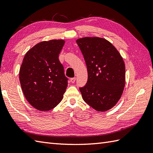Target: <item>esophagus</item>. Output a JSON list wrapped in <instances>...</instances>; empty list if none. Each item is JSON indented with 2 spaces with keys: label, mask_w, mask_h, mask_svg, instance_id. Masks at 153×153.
<instances>
[{
  "label": "esophagus",
  "mask_w": 153,
  "mask_h": 153,
  "mask_svg": "<svg viewBox=\"0 0 153 153\" xmlns=\"http://www.w3.org/2000/svg\"><path fill=\"white\" fill-rule=\"evenodd\" d=\"M75 82H76V77H73V78L70 79V82L74 83Z\"/></svg>",
  "instance_id": "esophagus-1"
}]
</instances>
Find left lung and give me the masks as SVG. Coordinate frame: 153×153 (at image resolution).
I'll list each match as a JSON object with an SVG mask.
<instances>
[{"label":"left lung","mask_w":153,"mask_h":153,"mask_svg":"<svg viewBox=\"0 0 153 153\" xmlns=\"http://www.w3.org/2000/svg\"><path fill=\"white\" fill-rule=\"evenodd\" d=\"M87 65L88 79L79 88L87 105L99 112L114 106L126 83V66L121 54L108 40L98 37L77 39Z\"/></svg>","instance_id":"8db88e82"}]
</instances>
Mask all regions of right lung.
Here are the masks:
<instances>
[{"label": "right lung", "instance_id": "right-lung-1", "mask_svg": "<svg viewBox=\"0 0 153 153\" xmlns=\"http://www.w3.org/2000/svg\"><path fill=\"white\" fill-rule=\"evenodd\" d=\"M65 41H41L29 50L23 59L19 78L28 102L40 111H48L62 100L68 86L58 56Z\"/></svg>", "mask_w": 153, "mask_h": 153}]
</instances>
